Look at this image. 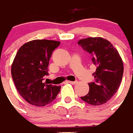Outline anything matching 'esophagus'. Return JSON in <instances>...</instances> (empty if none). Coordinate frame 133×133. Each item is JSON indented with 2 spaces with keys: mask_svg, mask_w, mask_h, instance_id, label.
Wrapping results in <instances>:
<instances>
[{
  "mask_svg": "<svg viewBox=\"0 0 133 133\" xmlns=\"http://www.w3.org/2000/svg\"><path fill=\"white\" fill-rule=\"evenodd\" d=\"M68 82L71 84H76L77 83V81H68Z\"/></svg>",
  "mask_w": 133,
  "mask_h": 133,
  "instance_id": "esophagus-1",
  "label": "esophagus"
}]
</instances>
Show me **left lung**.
Wrapping results in <instances>:
<instances>
[{
    "label": "left lung",
    "instance_id": "left-lung-1",
    "mask_svg": "<svg viewBox=\"0 0 133 133\" xmlns=\"http://www.w3.org/2000/svg\"><path fill=\"white\" fill-rule=\"evenodd\" d=\"M77 43L91 54L92 61L97 66L93 73L95 81L89 83V93L80 98L93 106L104 104L120 86L124 73L122 58L109 40L100 37L84 38Z\"/></svg>",
    "mask_w": 133,
    "mask_h": 133
}]
</instances>
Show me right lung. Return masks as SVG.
Listing matches in <instances>:
<instances>
[{
	"instance_id": "right-lung-1",
	"label": "right lung",
	"mask_w": 133,
	"mask_h": 133,
	"mask_svg": "<svg viewBox=\"0 0 133 133\" xmlns=\"http://www.w3.org/2000/svg\"><path fill=\"white\" fill-rule=\"evenodd\" d=\"M60 42L55 40H34L19 49L11 65V76L20 95L36 107H43L55 99L60 86L42 82L49 75L48 66L52 52Z\"/></svg>"
}]
</instances>
